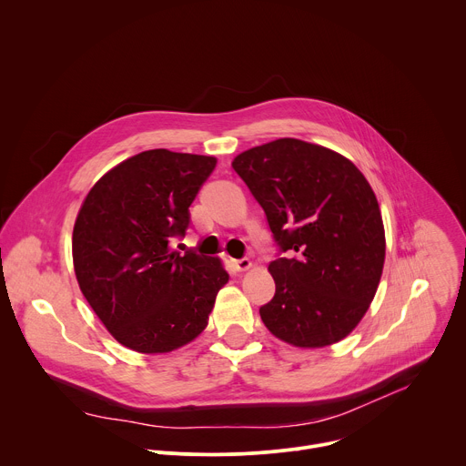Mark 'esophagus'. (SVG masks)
<instances>
[{
    "instance_id": "34e87169",
    "label": "esophagus",
    "mask_w": 466,
    "mask_h": 466,
    "mask_svg": "<svg viewBox=\"0 0 466 466\" xmlns=\"http://www.w3.org/2000/svg\"><path fill=\"white\" fill-rule=\"evenodd\" d=\"M233 268H235V271H238V273H242V271H248V269L251 268V260H249V258H240V260H235V262H233Z\"/></svg>"
}]
</instances>
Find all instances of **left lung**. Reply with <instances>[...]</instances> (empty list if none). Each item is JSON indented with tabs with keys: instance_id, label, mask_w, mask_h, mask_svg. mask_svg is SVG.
I'll list each match as a JSON object with an SVG mask.
<instances>
[{
	"instance_id": "1",
	"label": "left lung",
	"mask_w": 466,
	"mask_h": 466,
	"mask_svg": "<svg viewBox=\"0 0 466 466\" xmlns=\"http://www.w3.org/2000/svg\"><path fill=\"white\" fill-rule=\"evenodd\" d=\"M231 166L288 253L268 266L275 297L260 308L262 322L297 348L342 340L368 311L384 266L371 186L346 157L297 138L248 149Z\"/></svg>"
}]
</instances>
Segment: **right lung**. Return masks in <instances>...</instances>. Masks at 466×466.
Returning <instances> with one entry per match:
<instances>
[{
    "mask_svg": "<svg viewBox=\"0 0 466 466\" xmlns=\"http://www.w3.org/2000/svg\"><path fill=\"white\" fill-rule=\"evenodd\" d=\"M215 157L151 149L109 169L89 191L73 229L80 289L107 331L138 353H167L208 326L228 284L218 257L171 251Z\"/></svg>",
    "mask_w": 466,
    "mask_h": 466,
    "instance_id": "right-lung-1",
    "label": "right lung"
}]
</instances>
